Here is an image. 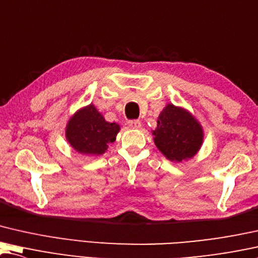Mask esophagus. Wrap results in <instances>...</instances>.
I'll use <instances>...</instances> for the list:
<instances>
[{
	"label": "esophagus",
	"instance_id": "34e87169",
	"mask_svg": "<svg viewBox=\"0 0 258 258\" xmlns=\"http://www.w3.org/2000/svg\"><path fill=\"white\" fill-rule=\"evenodd\" d=\"M128 125L133 129H138L141 128V122L138 120H130L128 121Z\"/></svg>",
	"mask_w": 258,
	"mask_h": 258
}]
</instances>
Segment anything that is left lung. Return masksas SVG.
<instances>
[{
  "label": "left lung",
  "instance_id": "obj_1",
  "mask_svg": "<svg viewBox=\"0 0 258 258\" xmlns=\"http://www.w3.org/2000/svg\"><path fill=\"white\" fill-rule=\"evenodd\" d=\"M156 147L167 159L181 162L192 158L203 144V128L187 110L167 104L152 132Z\"/></svg>",
  "mask_w": 258,
  "mask_h": 258
}]
</instances>
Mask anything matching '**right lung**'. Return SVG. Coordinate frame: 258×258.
<instances>
[{"instance_id": "right-lung-1", "label": "right lung", "mask_w": 258, "mask_h": 258, "mask_svg": "<svg viewBox=\"0 0 258 258\" xmlns=\"http://www.w3.org/2000/svg\"><path fill=\"white\" fill-rule=\"evenodd\" d=\"M120 132V125L109 123L93 104L78 110L66 126V138L83 155H102Z\"/></svg>"}]
</instances>
